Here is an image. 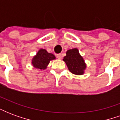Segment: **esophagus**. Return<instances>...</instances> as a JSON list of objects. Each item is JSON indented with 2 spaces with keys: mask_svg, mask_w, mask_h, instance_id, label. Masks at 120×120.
I'll return each mask as SVG.
<instances>
[{
  "mask_svg": "<svg viewBox=\"0 0 120 120\" xmlns=\"http://www.w3.org/2000/svg\"><path fill=\"white\" fill-rule=\"evenodd\" d=\"M56 57L58 59H62V55L61 54H57L56 55Z\"/></svg>",
  "mask_w": 120,
  "mask_h": 120,
  "instance_id": "34e87169",
  "label": "esophagus"
}]
</instances>
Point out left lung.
<instances>
[{
	"instance_id": "obj_1",
	"label": "left lung",
	"mask_w": 120,
	"mask_h": 120,
	"mask_svg": "<svg viewBox=\"0 0 120 120\" xmlns=\"http://www.w3.org/2000/svg\"><path fill=\"white\" fill-rule=\"evenodd\" d=\"M63 60L66 64L69 71L72 73L77 75H82L84 73L86 64L83 57L80 55L78 49L74 48L68 50Z\"/></svg>"
}]
</instances>
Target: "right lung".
<instances>
[{"mask_svg":"<svg viewBox=\"0 0 120 120\" xmlns=\"http://www.w3.org/2000/svg\"><path fill=\"white\" fill-rule=\"evenodd\" d=\"M56 57L52 53H49L44 49H40L37 55L32 59L31 64L37 69L40 70H44L47 68L50 61L55 60Z\"/></svg>","mask_w":120,"mask_h":120,"instance_id":"add662e5","label":"right lung"}]
</instances>
